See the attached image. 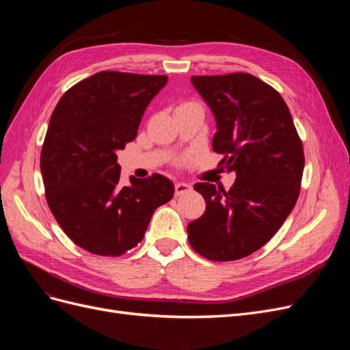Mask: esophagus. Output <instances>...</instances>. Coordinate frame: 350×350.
Returning a JSON list of instances; mask_svg holds the SVG:
<instances>
[{
  "instance_id": "esophagus-1",
  "label": "esophagus",
  "mask_w": 350,
  "mask_h": 350,
  "mask_svg": "<svg viewBox=\"0 0 350 350\" xmlns=\"http://www.w3.org/2000/svg\"><path fill=\"white\" fill-rule=\"evenodd\" d=\"M188 191H191V185H188L185 183L175 184V196H183L187 194Z\"/></svg>"
}]
</instances>
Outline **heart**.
<instances>
[{
  "label": "heart",
  "instance_id": "heart-1",
  "mask_svg": "<svg viewBox=\"0 0 350 350\" xmlns=\"http://www.w3.org/2000/svg\"><path fill=\"white\" fill-rule=\"evenodd\" d=\"M193 102H187V103H183V105H191Z\"/></svg>",
  "mask_w": 350,
  "mask_h": 350
}]
</instances>
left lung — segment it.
<instances>
[{"mask_svg": "<svg viewBox=\"0 0 350 350\" xmlns=\"http://www.w3.org/2000/svg\"><path fill=\"white\" fill-rule=\"evenodd\" d=\"M215 113L213 150L219 165L235 171L229 191L194 185L206 200L204 215L188 224V242L211 261H234L267 243L299 197L304 147L280 93L248 72L193 76Z\"/></svg>", "mask_w": 350, "mask_h": 350, "instance_id": "8db88e82", "label": "left lung"}]
</instances>
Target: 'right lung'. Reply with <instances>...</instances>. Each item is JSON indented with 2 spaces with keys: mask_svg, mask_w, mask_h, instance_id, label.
Masks as SVG:
<instances>
[{
  "mask_svg": "<svg viewBox=\"0 0 350 350\" xmlns=\"http://www.w3.org/2000/svg\"><path fill=\"white\" fill-rule=\"evenodd\" d=\"M167 76L100 71L79 81L51 115L40 152L45 197L66 235L92 254L118 257L142 242L174 184L153 174L120 183L116 150L135 139Z\"/></svg>",
  "mask_w": 350,
  "mask_h": 350,
  "instance_id": "add662e5",
  "label": "right lung"
}]
</instances>
